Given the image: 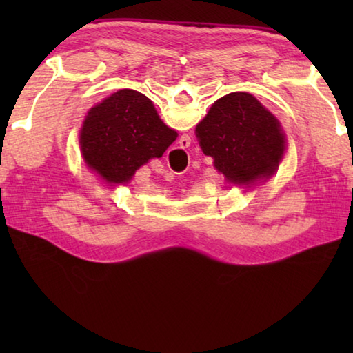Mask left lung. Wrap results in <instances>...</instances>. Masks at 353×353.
<instances>
[{"label": "left lung", "instance_id": "8db88e82", "mask_svg": "<svg viewBox=\"0 0 353 353\" xmlns=\"http://www.w3.org/2000/svg\"><path fill=\"white\" fill-rule=\"evenodd\" d=\"M196 137L225 181L246 187L270 179L286 149L279 119L246 92L219 98L196 126Z\"/></svg>", "mask_w": 353, "mask_h": 353}]
</instances>
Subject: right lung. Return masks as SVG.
Returning a JSON list of instances; mask_svg holds the SVG:
<instances>
[{"mask_svg": "<svg viewBox=\"0 0 353 353\" xmlns=\"http://www.w3.org/2000/svg\"><path fill=\"white\" fill-rule=\"evenodd\" d=\"M176 139L151 99L123 88L88 110L79 145L83 160L101 179L124 185L149 159L162 157Z\"/></svg>", "mask_w": 353, "mask_h": 353, "instance_id": "obj_1", "label": "right lung"}]
</instances>
